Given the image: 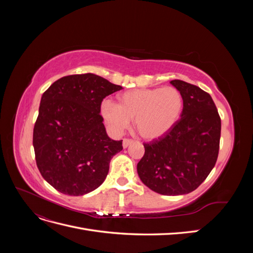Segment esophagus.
Segmentation results:
<instances>
[{
  "label": "esophagus",
  "instance_id": "esophagus-1",
  "mask_svg": "<svg viewBox=\"0 0 253 253\" xmlns=\"http://www.w3.org/2000/svg\"><path fill=\"white\" fill-rule=\"evenodd\" d=\"M132 143H134V140L132 139H128V138H125L124 141H122V145H124V148H127L128 145H131Z\"/></svg>",
  "mask_w": 253,
  "mask_h": 253
}]
</instances>
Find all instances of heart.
Segmentation results:
<instances>
[{
    "label": "heart",
    "instance_id": "obj_1",
    "mask_svg": "<svg viewBox=\"0 0 253 253\" xmlns=\"http://www.w3.org/2000/svg\"><path fill=\"white\" fill-rule=\"evenodd\" d=\"M118 103L104 100L100 112L113 132L121 133L134 120L143 139L154 140L176 125L183 110V97L173 86L127 90L117 97Z\"/></svg>",
    "mask_w": 253,
    "mask_h": 253
}]
</instances>
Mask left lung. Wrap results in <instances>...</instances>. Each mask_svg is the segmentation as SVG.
Masks as SVG:
<instances>
[{
	"label": "left lung",
	"instance_id": "8db88e82",
	"mask_svg": "<svg viewBox=\"0 0 253 253\" xmlns=\"http://www.w3.org/2000/svg\"><path fill=\"white\" fill-rule=\"evenodd\" d=\"M183 97L181 118L164 136L143 143L137 165L141 181L163 195H181L200 187L215 166L220 117L211 96L193 84L172 80Z\"/></svg>",
	"mask_w": 253,
	"mask_h": 253
}]
</instances>
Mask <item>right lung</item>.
<instances>
[{
  "mask_svg": "<svg viewBox=\"0 0 253 253\" xmlns=\"http://www.w3.org/2000/svg\"><path fill=\"white\" fill-rule=\"evenodd\" d=\"M121 88L88 73L65 76L44 91L33 144L38 169L59 192L84 195L104 181L122 140L106 134L100 106Z\"/></svg>",
  "mask_w": 253,
  "mask_h": 253,
  "instance_id": "obj_1",
  "label": "right lung"
}]
</instances>
